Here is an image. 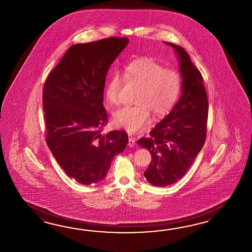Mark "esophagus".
Wrapping results in <instances>:
<instances>
[{
	"label": "esophagus",
	"mask_w": 252,
	"mask_h": 252,
	"mask_svg": "<svg viewBox=\"0 0 252 252\" xmlns=\"http://www.w3.org/2000/svg\"><path fill=\"white\" fill-rule=\"evenodd\" d=\"M128 147H134V145H135V140H136V138L134 137L133 135H131V133H128Z\"/></svg>",
	"instance_id": "esophagus-1"
}]
</instances>
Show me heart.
I'll return each mask as SVG.
<instances>
[{
	"instance_id": "obj_1",
	"label": "heart",
	"mask_w": 252,
	"mask_h": 252,
	"mask_svg": "<svg viewBox=\"0 0 252 252\" xmlns=\"http://www.w3.org/2000/svg\"><path fill=\"white\" fill-rule=\"evenodd\" d=\"M124 76L126 80L140 86L136 100L139 105L120 108L113 113V122L131 132L141 130L150 124V110L157 116L168 113L181 93L180 75L151 58H140L128 63L124 69ZM122 85L121 73L113 71L105 86L109 104H118Z\"/></svg>"
}]
</instances>
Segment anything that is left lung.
I'll return each instance as SVG.
<instances>
[{"mask_svg": "<svg viewBox=\"0 0 252 252\" xmlns=\"http://www.w3.org/2000/svg\"><path fill=\"white\" fill-rule=\"evenodd\" d=\"M165 43L178 56L182 95L171 112L151 129L150 137L138 140L152 156L144 177L158 188L177 182L192 166L205 142L208 118V99L201 72L184 48Z\"/></svg>", "mask_w": 252, "mask_h": 252, "instance_id": "8db88e82", "label": "left lung"}]
</instances>
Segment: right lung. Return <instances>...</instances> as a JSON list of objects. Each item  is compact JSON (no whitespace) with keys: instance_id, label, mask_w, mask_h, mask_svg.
Listing matches in <instances>:
<instances>
[{"instance_id":"right-lung-1","label":"right lung","mask_w":252,"mask_h":252,"mask_svg":"<svg viewBox=\"0 0 252 252\" xmlns=\"http://www.w3.org/2000/svg\"><path fill=\"white\" fill-rule=\"evenodd\" d=\"M128 42L113 37L73 45L43 87L46 142L64 173L85 186L102 181L128 144L124 130L101 133L106 75Z\"/></svg>"}]
</instances>
